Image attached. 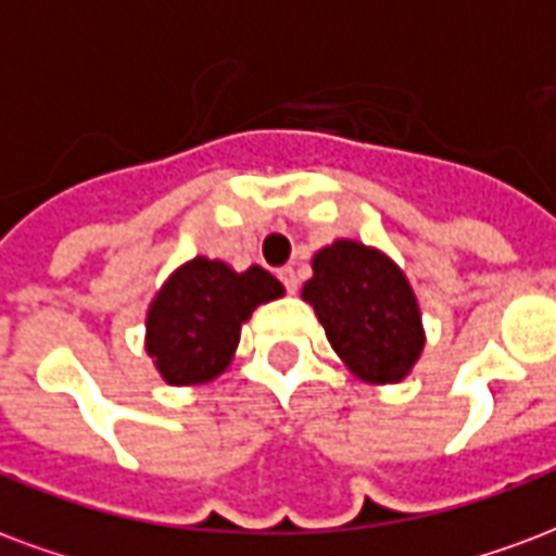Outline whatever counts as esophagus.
Returning a JSON list of instances; mask_svg holds the SVG:
<instances>
[{
  "instance_id": "1",
  "label": "esophagus",
  "mask_w": 556,
  "mask_h": 556,
  "mask_svg": "<svg viewBox=\"0 0 556 556\" xmlns=\"http://www.w3.org/2000/svg\"><path fill=\"white\" fill-rule=\"evenodd\" d=\"M279 279H282V286H286V291H289V294H298L300 279H298V274H294V267H282V270H279Z\"/></svg>"
}]
</instances>
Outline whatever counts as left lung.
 <instances>
[{
  "label": "left lung",
  "instance_id": "left-lung-1",
  "mask_svg": "<svg viewBox=\"0 0 556 556\" xmlns=\"http://www.w3.org/2000/svg\"><path fill=\"white\" fill-rule=\"evenodd\" d=\"M300 294L353 377L392 386L413 374L427 336L418 298L392 256L336 238L312 256V279Z\"/></svg>",
  "mask_w": 556,
  "mask_h": 556
}]
</instances>
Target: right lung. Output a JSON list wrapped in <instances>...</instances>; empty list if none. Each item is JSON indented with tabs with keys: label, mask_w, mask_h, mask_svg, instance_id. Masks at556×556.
I'll use <instances>...</instances> for the list:
<instances>
[{
	"label": "right lung",
	"mask_w": 556,
	"mask_h": 556,
	"mask_svg": "<svg viewBox=\"0 0 556 556\" xmlns=\"http://www.w3.org/2000/svg\"><path fill=\"white\" fill-rule=\"evenodd\" d=\"M282 294L265 267L236 270L220 258H188L150 300L143 351L167 386L212 382L236 356L241 324Z\"/></svg>",
	"instance_id": "1"
}]
</instances>
